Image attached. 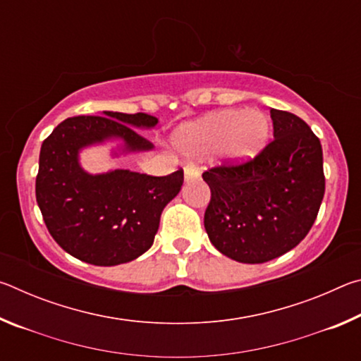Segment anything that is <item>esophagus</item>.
Segmentation results:
<instances>
[{
  "label": "esophagus",
  "mask_w": 361,
  "mask_h": 361,
  "mask_svg": "<svg viewBox=\"0 0 361 361\" xmlns=\"http://www.w3.org/2000/svg\"><path fill=\"white\" fill-rule=\"evenodd\" d=\"M200 176L199 169L194 166V164H186L185 166V180L191 181V180H197Z\"/></svg>",
  "instance_id": "esophagus-1"
}]
</instances>
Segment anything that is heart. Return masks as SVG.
Segmentation results:
<instances>
[{"mask_svg":"<svg viewBox=\"0 0 361 361\" xmlns=\"http://www.w3.org/2000/svg\"><path fill=\"white\" fill-rule=\"evenodd\" d=\"M271 126L256 109H224L204 116L183 127L176 145L188 154H209L216 151L228 164H242L264 148Z\"/></svg>","mask_w":361,"mask_h":361,"instance_id":"b5f03b06","label":"heart"}]
</instances>
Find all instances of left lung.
<instances>
[{
	"label": "left lung",
	"instance_id": "left-lung-1",
	"mask_svg": "<svg viewBox=\"0 0 361 361\" xmlns=\"http://www.w3.org/2000/svg\"><path fill=\"white\" fill-rule=\"evenodd\" d=\"M274 140L255 159L202 173L212 197L204 226L228 258L259 264L295 248L325 194L320 140L296 114L271 109Z\"/></svg>",
	"mask_w": 361,
	"mask_h": 361
}]
</instances>
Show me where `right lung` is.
<instances>
[{"label":"right lung","instance_id":"right-lung-1","mask_svg":"<svg viewBox=\"0 0 361 361\" xmlns=\"http://www.w3.org/2000/svg\"><path fill=\"white\" fill-rule=\"evenodd\" d=\"M156 124L145 113L103 111L65 119L42 142L36 202L66 253L94 266H118L151 248L164 207L181 189L183 169L167 176L122 169L90 175L79 151L113 138L122 140L121 152L149 151L152 143L135 129Z\"/></svg>","mask_w":361,"mask_h":361}]
</instances>
